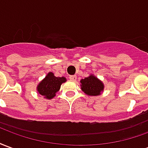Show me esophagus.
I'll return each instance as SVG.
<instances>
[{"instance_id": "obj_1", "label": "esophagus", "mask_w": 148, "mask_h": 148, "mask_svg": "<svg viewBox=\"0 0 148 148\" xmlns=\"http://www.w3.org/2000/svg\"><path fill=\"white\" fill-rule=\"evenodd\" d=\"M69 78H70L71 81H75L76 80V78H77V77H76L75 75H70Z\"/></svg>"}]
</instances>
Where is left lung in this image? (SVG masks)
Returning <instances> with one entry per match:
<instances>
[{
	"instance_id": "8db88e82",
	"label": "left lung",
	"mask_w": 148,
	"mask_h": 148,
	"mask_svg": "<svg viewBox=\"0 0 148 148\" xmlns=\"http://www.w3.org/2000/svg\"><path fill=\"white\" fill-rule=\"evenodd\" d=\"M81 86L84 93L90 96H97L104 89V85L93 75L81 80Z\"/></svg>"
}]
</instances>
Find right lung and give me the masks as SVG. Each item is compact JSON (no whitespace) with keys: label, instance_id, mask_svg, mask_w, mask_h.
<instances>
[{"label":"right lung","instance_id":"add662e5","mask_svg":"<svg viewBox=\"0 0 148 148\" xmlns=\"http://www.w3.org/2000/svg\"><path fill=\"white\" fill-rule=\"evenodd\" d=\"M66 82L64 77H55L53 73H49L37 87L38 93L47 99H51L58 92L62 83Z\"/></svg>","mask_w":148,"mask_h":148}]
</instances>
